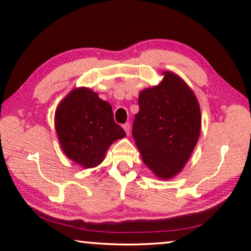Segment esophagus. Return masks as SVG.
Masks as SVG:
<instances>
[{
  "label": "esophagus",
  "instance_id": "34e87169",
  "mask_svg": "<svg viewBox=\"0 0 251 251\" xmlns=\"http://www.w3.org/2000/svg\"><path fill=\"white\" fill-rule=\"evenodd\" d=\"M123 129H125L126 135H130V132H131V125H130L129 122L126 123V125L123 126Z\"/></svg>",
  "mask_w": 251,
  "mask_h": 251
}]
</instances>
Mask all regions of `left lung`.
Masks as SVG:
<instances>
[{
	"label": "left lung",
	"mask_w": 251,
	"mask_h": 251,
	"mask_svg": "<svg viewBox=\"0 0 251 251\" xmlns=\"http://www.w3.org/2000/svg\"><path fill=\"white\" fill-rule=\"evenodd\" d=\"M139 96L132 135L143 162L161 179L182 169L199 139L200 106L192 90L172 72Z\"/></svg>",
	"instance_id": "8db88e82"
}]
</instances>
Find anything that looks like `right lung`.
Returning a JSON list of instances; mask_svg holds the SVG:
<instances>
[{"mask_svg":"<svg viewBox=\"0 0 251 251\" xmlns=\"http://www.w3.org/2000/svg\"><path fill=\"white\" fill-rule=\"evenodd\" d=\"M55 130L65 155L84 168L98 166L111 143L126 135L110 103L87 88L73 90L57 106Z\"/></svg>","mask_w":251,"mask_h":251,"instance_id":"obj_1","label":"right lung"}]
</instances>
